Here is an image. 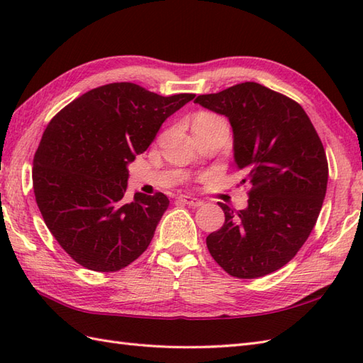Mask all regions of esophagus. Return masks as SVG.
I'll return each mask as SVG.
<instances>
[{"mask_svg": "<svg viewBox=\"0 0 363 363\" xmlns=\"http://www.w3.org/2000/svg\"><path fill=\"white\" fill-rule=\"evenodd\" d=\"M178 201H181L182 204H187V206H190V207H199V206L204 204V202H202V201H201V199H198V198L185 196V195L179 196V198H178Z\"/></svg>", "mask_w": 363, "mask_h": 363, "instance_id": "34e87169", "label": "esophagus"}]
</instances>
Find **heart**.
I'll return each mask as SVG.
<instances>
[{
    "label": "heart",
    "instance_id": "obj_1",
    "mask_svg": "<svg viewBox=\"0 0 363 363\" xmlns=\"http://www.w3.org/2000/svg\"><path fill=\"white\" fill-rule=\"evenodd\" d=\"M210 126H227L225 121L223 117L212 114V113H199L195 116V119L191 122L193 131L202 130V128H210Z\"/></svg>",
    "mask_w": 363,
    "mask_h": 363
}]
</instances>
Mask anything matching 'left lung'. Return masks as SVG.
I'll return each instance as SVG.
<instances>
[{
    "label": "left lung",
    "mask_w": 363,
    "mask_h": 363,
    "mask_svg": "<svg viewBox=\"0 0 363 363\" xmlns=\"http://www.w3.org/2000/svg\"><path fill=\"white\" fill-rule=\"evenodd\" d=\"M195 102L229 119L235 162L252 185L244 210L218 202L225 221L206 240L210 255L232 277L272 274L297 255L317 223L328 184L323 143L296 100L255 82Z\"/></svg>",
    "instance_id": "obj_1"
}]
</instances>
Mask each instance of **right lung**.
I'll use <instances>...</instances> for the list:
<instances>
[{
  "label": "right lung",
  "instance_id": "right-lung-1",
  "mask_svg": "<svg viewBox=\"0 0 363 363\" xmlns=\"http://www.w3.org/2000/svg\"><path fill=\"white\" fill-rule=\"evenodd\" d=\"M193 97L109 83L49 122L33 157V193L48 229L80 266L116 272L147 250L170 201L161 191L126 201L128 164Z\"/></svg>",
  "mask_w": 363,
  "mask_h": 363
}]
</instances>
